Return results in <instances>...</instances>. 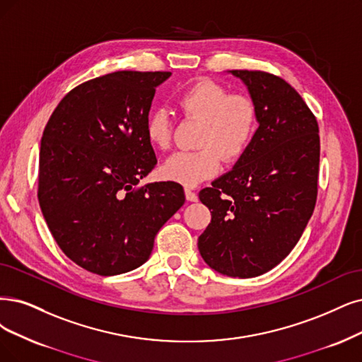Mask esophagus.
I'll use <instances>...</instances> for the list:
<instances>
[{
    "instance_id": "esophagus-1",
    "label": "esophagus",
    "mask_w": 362,
    "mask_h": 362,
    "mask_svg": "<svg viewBox=\"0 0 362 362\" xmlns=\"http://www.w3.org/2000/svg\"><path fill=\"white\" fill-rule=\"evenodd\" d=\"M185 195H186V199H188V202H198L197 192H194V191L189 189V188L185 189Z\"/></svg>"
}]
</instances>
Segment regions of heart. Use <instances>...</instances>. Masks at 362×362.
Segmentation results:
<instances>
[{
  "mask_svg": "<svg viewBox=\"0 0 362 362\" xmlns=\"http://www.w3.org/2000/svg\"><path fill=\"white\" fill-rule=\"evenodd\" d=\"M177 105L188 117L203 120L198 151L174 153L163 165L167 180L197 186L216 176L226 160L242 158L257 136L258 107L247 95L231 92L210 78H198L177 95ZM146 137L153 147L165 151L173 139V119L164 107L155 109L146 122Z\"/></svg>",
  "mask_w": 362,
  "mask_h": 362,
  "instance_id": "b5f03b06",
  "label": "heart"
}]
</instances>
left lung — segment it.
I'll return each mask as SVG.
<instances>
[{
    "mask_svg": "<svg viewBox=\"0 0 362 362\" xmlns=\"http://www.w3.org/2000/svg\"><path fill=\"white\" fill-rule=\"evenodd\" d=\"M258 107L257 136L234 168L199 191L211 222L198 249L213 270L264 274L298 243L315 210L319 127L309 105L282 77L231 70Z\"/></svg>",
    "mask_w": 362,
    "mask_h": 362,
    "instance_id": "1",
    "label": "left lung"
}]
</instances>
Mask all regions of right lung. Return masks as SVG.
Here are the masks:
<instances>
[{
    "mask_svg": "<svg viewBox=\"0 0 362 362\" xmlns=\"http://www.w3.org/2000/svg\"><path fill=\"white\" fill-rule=\"evenodd\" d=\"M170 71H116L61 100L40 146L38 203L61 250L115 276L149 259L155 235L185 203L176 182L137 186L155 165L146 122Z\"/></svg>",
    "mask_w": 362,
    "mask_h": 362,
    "instance_id": "1",
    "label": "right lung"
}]
</instances>
